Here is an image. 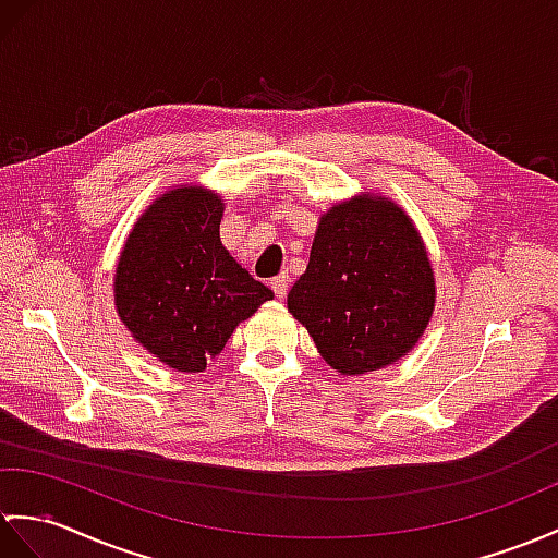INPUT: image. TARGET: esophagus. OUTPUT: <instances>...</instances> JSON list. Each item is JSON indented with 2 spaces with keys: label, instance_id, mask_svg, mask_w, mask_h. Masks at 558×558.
Masks as SVG:
<instances>
[{
  "label": "esophagus",
  "instance_id": "34e87169",
  "mask_svg": "<svg viewBox=\"0 0 558 558\" xmlns=\"http://www.w3.org/2000/svg\"><path fill=\"white\" fill-rule=\"evenodd\" d=\"M288 282H290V278L284 276V274H280L274 280H270V290H274V294L278 296V300H282V296L288 294Z\"/></svg>",
  "mask_w": 558,
  "mask_h": 558
}]
</instances>
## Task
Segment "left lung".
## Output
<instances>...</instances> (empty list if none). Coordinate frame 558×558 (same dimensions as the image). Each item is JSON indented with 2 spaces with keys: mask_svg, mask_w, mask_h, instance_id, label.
Here are the masks:
<instances>
[{
  "mask_svg": "<svg viewBox=\"0 0 558 558\" xmlns=\"http://www.w3.org/2000/svg\"><path fill=\"white\" fill-rule=\"evenodd\" d=\"M435 270L411 216L378 192L320 214L288 311L342 375L380 371L418 344L435 311Z\"/></svg>",
  "mask_w": 558,
  "mask_h": 558,
  "instance_id": "obj_1",
  "label": "left lung"
}]
</instances>
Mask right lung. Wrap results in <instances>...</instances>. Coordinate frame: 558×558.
<instances>
[{"instance_id": "1", "label": "right lung", "mask_w": 558, "mask_h": 558, "mask_svg": "<svg viewBox=\"0 0 558 558\" xmlns=\"http://www.w3.org/2000/svg\"><path fill=\"white\" fill-rule=\"evenodd\" d=\"M223 211V197L204 185L166 190L140 214L116 264V314L178 373H202L240 323L274 300L220 242Z\"/></svg>"}]
</instances>
